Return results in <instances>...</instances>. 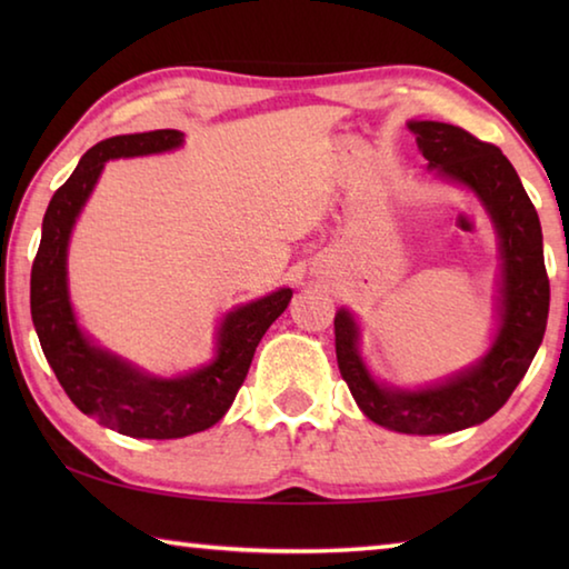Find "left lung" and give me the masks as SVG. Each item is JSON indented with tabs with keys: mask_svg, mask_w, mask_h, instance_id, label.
<instances>
[{
	"mask_svg": "<svg viewBox=\"0 0 569 569\" xmlns=\"http://www.w3.org/2000/svg\"><path fill=\"white\" fill-rule=\"evenodd\" d=\"M409 130L429 168L475 190L495 220L502 243V326L485 359L431 389L379 387L359 359V331L349 311L333 319L336 359L371 421L401 435H451L487 421L522 381L547 329L550 278L537 210L502 150L447 122H409Z\"/></svg>",
	"mask_w": 569,
	"mask_h": 569,
	"instance_id": "1",
	"label": "left lung"
}]
</instances>
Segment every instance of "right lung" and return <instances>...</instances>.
Listing matches in <instances>:
<instances>
[{
	"instance_id": "obj_1",
	"label": "right lung",
	"mask_w": 569,
	"mask_h": 569,
	"mask_svg": "<svg viewBox=\"0 0 569 569\" xmlns=\"http://www.w3.org/2000/svg\"><path fill=\"white\" fill-rule=\"evenodd\" d=\"M180 142L178 130H152L118 134L84 152L80 166L47 206L40 250L32 263V321L57 381L82 413L134 439H180L223 419L246 381L256 346L293 296L291 288H281L230 311L218 331L216 359L178 379L140 373L118 356L94 349L77 329L67 298V240L104 162L172 150Z\"/></svg>"
}]
</instances>
